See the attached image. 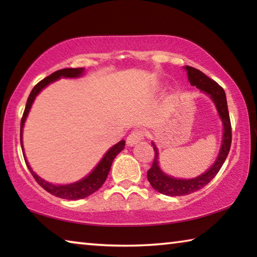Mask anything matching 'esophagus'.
Listing matches in <instances>:
<instances>
[{"label":"esophagus","mask_w":257,"mask_h":257,"mask_svg":"<svg viewBox=\"0 0 257 257\" xmlns=\"http://www.w3.org/2000/svg\"><path fill=\"white\" fill-rule=\"evenodd\" d=\"M143 137H144V133L142 130H133L132 133L128 135L127 139H125V143H127L128 146H134L136 145L139 141H142Z\"/></svg>","instance_id":"1"}]
</instances>
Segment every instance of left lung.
I'll use <instances>...</instances> for the list:
<instances>
[{"label":"left lung","instance_id":"8db88e82","mask_svg":"<svg viewBox=\"0 0 257 257\" xmlns=\"http://www.w3.org/2000/svg\"><path fill=\"white\" fill-rule=\"evenodd\" d=\"M185 69L187 70L190 85L196 86L198 89L207 94L213 99V102L215 103L217 112H219L221 120L223 122V139L215 163L205 173H203V175L197 178H194V179H176V178H171L164 175L159 167L158 149L153 144L155 155L152 167L147 171V179H149L151 186L155 190H158L161 194L168 195V196H184V195L191 194L205 187L216 176V173L220 171L221 167L223 165L229 154L232 139L231 122H230L227 97H225V93L222 87L217 84L216 81L208 78L205 73L199 71L198 69L189 66H186Z\"/></svg>","mask_w":257,"mask_h":257}]
</instances>
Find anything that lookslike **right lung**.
I'll return each instance as SVG.
<instances>
[{"instance_id":"add662e5","label":"right lung","mask_w":257,"mask_h":257,"mask_svg":"<svg viewBox=\"0 0 257 257\" xmlns=\"http://www.w3.org/2000/svg\"><path fill=\"white\" fill-rule=\"evenodd\" d=\"M84 72V68H67V69H61V70H58L52 73V75L47 76L44 79L41 80L38 84L34 87L32 92H30L28 99H27V104H26L23 118H21V123H20V143L23 144V128L25 124V120L27 118L28 113L30 107H32V104L34 102L35 97L37 96V94L41 92V90L44 88L45 86H47L50 82L54 81L56 79H59L61 77H69V78H76L82 75ZM124 141L119 142L118 144H115L113 147H111L110 150L106 152V154L103 156V159L101 160V162L97 164V167L94 169L93 172L90 173L89 176H87L85 179H82L78 182H75V184H70V185H52L50 182H47L45 180H43L42 178L38 177L36 173H35L32 168L29 167V164L27 161H26L25 158V162L27 164V168L29 169L30 173H32L34 179L37 181V184L40 185L42 188H44L47 193H50L52 195H54L56 197L63 198V199H81L85 198L89 195H92L95 191L98 190L101 188V186L104 184V181L106 180L108 172H110L111 165L113 160L116 155H118L121 151L124 149Z\"/></svg>"}]
</instances>
